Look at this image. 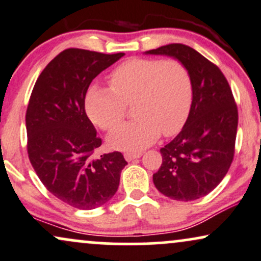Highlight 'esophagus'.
<instances>
[{"mask_svg":"<svg viewBox=\"0 0 261 261\" xmlns=\"http://www.w3.org/2000/svg\"><path fill=\"white\" fill-rule=\"evenodd\" d=\"M142 155V152H125L124 159L127 161H133L134 159H139Z\"/></svg>","mask_w":261,"mask_h":261,"instance_id":"1","label":"esophagus"}]
</instances>
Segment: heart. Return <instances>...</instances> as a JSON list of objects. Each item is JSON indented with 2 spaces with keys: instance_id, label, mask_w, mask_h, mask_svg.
Wrapping results in <instances>:
<instances>
[{
  "instance_id": "obj_1",
  "label": "heart",
  "mask_w": 261,
  "mask_h": 261,
  "mask_svg": "<svg viewBox=\"0 0 261 261\" xmlns=\"http://www.w3.org/2000/svg\"><path fill=\"white\" fill-rule=\"evenodd\" d=\"M110 88L91 87L85 109L94 124L112 130L123 121L133 103L134 121L110 134L115 149L139 150L158 139L177 134L185 125L192 105V79L180 61L134 57L110 73Z\"/></svg>"
}]
</instances>
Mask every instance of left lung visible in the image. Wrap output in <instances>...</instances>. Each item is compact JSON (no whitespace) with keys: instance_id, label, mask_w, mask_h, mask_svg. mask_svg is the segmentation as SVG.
Masks as SVG:
<instances>
[{"instance_id":"8db88e82","label":"left lung","mask_w":261,"mask_h":261,"mask_svg":"<svg viewBox=\"0 0 261 261\" xmlns=\"http://www.w3.org/2000/svg\"><path fill=\"white\" fill-rule=\"evenodd\" d=\"M146 54L177 58L191 74L189 116L178 136L160 149L162 164L152 180L167 198L195 200L219 186L233 161L238 125L233 94L219 67L189 46L170 44Z\"/></svg>"}]
</instances>
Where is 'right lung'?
<instances>
[{
	"label": "right lung",
	"instance_id": "1",
	"mask_svg": "<svg viewBox=\"0 0 261 261\" xmlns=\"http://www.w3.org/2000/svg\"><path fill=\"white\" fill-rule=\"evenodd\" d=\"M123 56L67 48L45 67L30 95L25 113L30 164L51 194L76 209L107 203L127 165L119 151L94 158L101 138L85 112L90 83Z\"/></svg>",
	"mask_w": 261,
	"mask_h": 261
}]
</instances>
